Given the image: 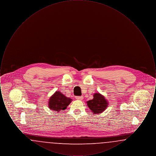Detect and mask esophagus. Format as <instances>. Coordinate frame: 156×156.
I'll list each match as a JSON object with an SVG mask.
<instances>
[{"label":"esophagus","mask_w":156,"mask_h":156,"mask_svg":"<svg viewBox=\"0 0 156 156\" xmlns=\"http://www.w3.org/2000/svg\"><path fill=\"white\" fill-rule=\"evenodd\" d=\"M75 98H76V99H77V100H80V101H81L83 99V97L81 96V97H75Z\"/></svg>","instance_id":"obj_1"}]
</instances>
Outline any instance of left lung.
Instances as JSON below:
<instances>
[{
    "label": "left lung",
    "instance_id": "obj_1",
    "mask_svg": "<svg viewBox=\"0 0 156 156\" xmlns=\"http://www.w3.org/2000/svg\"><path fill=\"white\" fill-rule=\"evenodd\" d=\"M87 104L93 114H99L105 111L109 103L104 95L97 92L94 94V98L87 101Z\"/></svg>",
    "mask_w": 156,
    "mask_h": 156
}]
</instances>
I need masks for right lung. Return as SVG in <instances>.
<instances>
[{"mask_svg": "<svg viewBox=\"0 0 156 156\" xmlns=\"http://www.w3.org/2000/svg\"><path fill=\"white\" fill-rule=\"evenodd\" d=\"M72 101V99L66 97L60 91H55L48 100V108L50 110L57 112L64 111L66 109L67 106L71 104Z\"/></svg>", "mask_w": 156, "mask_h": 156, "instance_id": "obj_1", "label": "right lung"}]
</instances>
